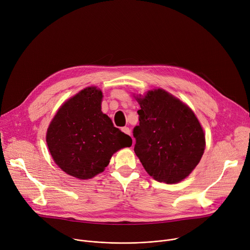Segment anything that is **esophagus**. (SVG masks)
I'll list each match as a JSON object with an SVG mask.
<instances>
[{
  "label": "esophagus",
  "mask_w": 250,
  "mask_h": 250,
  "mask_svg": "<svg viewBox=\"0 0 250 250\" xmlns=\"http://www.w3.org/2000/svg\"><path fill=\"white\" fill-rule=\"evenodd\" d=\"M122 131H124L125 134H128V135H130V129H129L128 127H126V126H125V127H122Z\"/></svg>",
  "instance_id": "34e87169"
}]
</instances>
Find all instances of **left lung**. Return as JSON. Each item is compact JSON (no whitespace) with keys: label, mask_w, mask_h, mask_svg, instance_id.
<instances>
[{"label":"left lung","mask_w":250,"mask_h":250,"mask_svg":"<svg viewBox=\"0 0 250 250\" xmlns=\"http://www.w3.org/2000/svg\"><path fill=\"white\" fill-rule=\"evenodd\" d=\"M139 125L133 128L134 152L146 172L167 184L194 170L205 150V134L188 105L164 90L138 98Z\"/></svg>","instance_id":"8db88e82"}]
</instances>
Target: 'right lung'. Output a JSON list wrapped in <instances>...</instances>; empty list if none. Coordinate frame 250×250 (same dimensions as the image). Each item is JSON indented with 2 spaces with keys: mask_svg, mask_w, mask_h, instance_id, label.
Instances as JSON below:
<instances>
[{
  "mask_svg": "<svg viewBox=\"0 0 250 250\" xmlns=\"http://www.w3.org/2000/svg\"><path fill=\"white\" fill-rule=\"evenodd\" d=\"M102 97L96 87L82 90L61 106L47 129L46 142L53 160L79 179L103 172L116 151L132 145L131 137L102 113Z\"/></svg>",
  "mask_w": 250,
  "mask_h": 250,
  "instance_id": "add662e5",
  "label": "right lung"
}]
</instances>
